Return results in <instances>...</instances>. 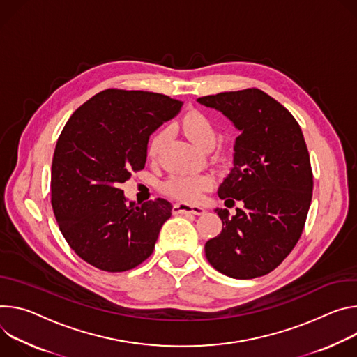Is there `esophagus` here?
I'll list each match as a JSON object with an SVG mask.
<instances>
[{
  "instance_id": "34e87169",
  "label": "esophagus",
  "mask_w": 357,
  "mask_h": 357,
  "mask_svg": "<svg viewBox=\"0 0 357 357\" xmlns=\"http://www.w3.org/2000/svg\"><path fill=\"white\" fill-rule=\"evenodd\" d=\"M174 214H194V215H202L204 214V208L202 206H194L187 203H177L173 207Z\"/></svg>"
}]
</instances>
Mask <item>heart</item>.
Returning a JSON list of instances; mask_svg holds the SVG:
<instances>
[{"instance_id": "heart-1", "label": "heart", "mask_w": 357, "mask_h": 357, "mask_svg": "<svg viewBox=\"0 0 357 357\" xmlns=\"http://www.w3.org/2000/svg\"><path fill=\"white\" fill-rule=\"evenodd\" d=\"M181 129L191 140V143L202 151L213 150L217 142V130L207 116L200 112H191L181 119ZM167 140V130L162 129L150 139L147 146V155L155 158L162 151ZM213 181L206 174L192 176H173L165 184L166 194L181 202H197L202 194L211 187Z\"/></svg>"}]
</instances>
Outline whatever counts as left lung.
<instances>
[{
  "label": "left lung",
  "mask_w": 357,
  "mask_h": 357,
  "mask_svg": "<svg viewBox=\"0 0 357 357\" xmlns=\"http://www.w3.org/2000/svg\"><path fill=\"white\" fill-rule=\"evenodd\" d=\"M197 102L221 112L241 132L234 166L217 192L227 207L235 200L243 206L232 217L215 208L222 229L206 243V257L235 280L266 275L296 245L310 207L313 176L302 130L288 109L257 88Z\"/></svg>",
  "instance_id": "obj_1"
}]
</instances>
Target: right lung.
I'll return each mask as SVG.
<instances>
[{
  "label": "right lung",
  "instance_id": "add662e5",
  "mask_svg": "<svg viewBox=\"0 0 357 357\" xmlns=\"http://www.w3.org/2000/svg\"><path fill=\"white\" fill-rule=\"evenodd\" d=\"M181 106L162 93L106 89L66 122L52 158L51 203L63 238L92 266L123 272L151 255L173 206L128 203L121 184L144 169L151 133Z\"/></svg>",
  "mask_w": 357,
  "mask_h": 357
}]
</instances>
